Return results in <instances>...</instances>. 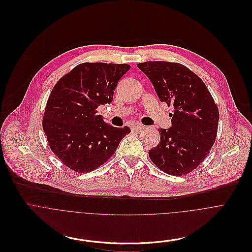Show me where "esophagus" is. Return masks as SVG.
Segmentation results:
<instances>
[{
    "label": "esophagus",
    "mask_w": 252,
    "mask_h": 252,
    "mask_svg": "<svg viewBox=\"0 0 252 252\" xmlns=\"http://www.w3.org/2000/svg\"><path fill=\"white\" fill-rule=\"evenodd\" d=\"M144 127H145V126H143L142 124H139V123L133 125V129L136 130V131H141L142 129H144Z\"/></svg>",
    "instance_id": "obj_1"
}]
</instances>
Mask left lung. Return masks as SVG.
<instances>
[{
  "instance_id": "8db88e82",
  "label": "left lung",
  "mask_w": 252,
  "mask_h": 252,
  "mask_svg": "<svg viewBox=\"0 0 252 252\" xmlns=\"http://www.w3.org/2000/svg\"><path fill=\"white\" fill-rule=\"evenodd\" d=\"M137 66L152 82L161 101L174 106L172 126L158 129L160 142L149 151V157L167 174L186 175L210 153L218 132L219 108L204 81L187 66L169 62Z\"/></svg>"
}]
</instances>
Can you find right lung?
<instances>
[{
  "mask_svg": "<svg viewBox=\"0 0 252 252\" xmlns=\"http://www.w3.org/2000/svg\"><path fill=\"white\" fill-rule=\"evenodd\" d=\"M129 64L84 63L63 76L48 97L42 128L55 155L69 169L87 173L104 164L130 128L114 127L97 114L110 104Z\"/></svg>",
  "mask_w": 252,
  "mask_h": 252,
  "instance_id": "obj_1",
  "label": "right lung"
}]
</instances>
